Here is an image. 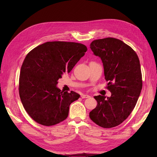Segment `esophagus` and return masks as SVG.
Returning a JSON list of instances; mask_svg holds the SVG:
<instances>
[{
	"instance_id": "esophagus-1",
	"label": "esophagus",
	"mask_w": 157,
	"mask_h": 157,
	"mask_svg": "<svg viewBox=\"0 0 157 157\" xmlns=\"http://www.w3.org/2000/svg\"><path fill=\"white\" fill-rule=\"evenodd\" d=\"M81 97L82 98H88L90 96L89 95H87V94H81Z\"/></svg>"
}]
</instances>
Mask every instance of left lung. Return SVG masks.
I'll return each instance as SVG.
<instances>
[{"label":"left lung","instance_id":"1","mask_svg":"<svg viewBox=\"0 0 157 157\" xmlns=\"http://www.w3.org/2000/svg\"><path fill=\"white\" fill-rule=\"evenodd\" d=\"M90 47L102 62L111 95L95 96L97 105L89 116L100 127L112 128L125 121L135 108L143 86L140 62L133 49L118 39L95 40Z\"/></svg>","mask_w":157,"mask_h":157}]
</instances>
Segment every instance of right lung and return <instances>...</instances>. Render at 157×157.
I'll use <instances>...</instances> for the list:
<instances>
[{"mask_svg":"<svg viewBox=\"0 0 157 157\" xmlns=\"http://www.w3.org/2000/svg\"><path fill=\"white\" fill-rule=\"evenodd\" d=\"M86 51L83 44L52 41L27 54L21 67L19 94L25 109L35 121L52 126L67 118L70 104L80 95L61 91L58 80L71 72Z\"/></svg>","mask_w":157,"mask_h":157,"instance_id":"1","label":"right lung"}]
</instances>
